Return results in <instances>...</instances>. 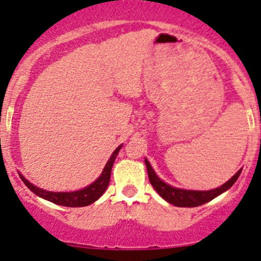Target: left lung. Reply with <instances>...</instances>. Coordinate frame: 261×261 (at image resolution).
I'll list each match as a JSON object with an SVG mask.
<instances>
[{"label":"left lung","mask_w":261,"mask_h":261,"mask_svg":"<svg viewBox=\"0 0 261 261\" xmlns=\"http://www.w3.org/2000/svg\"><path fill=\"white\" fill-rule=\"evenodd\" d=\"M145 166H147L148 171V178L149 182L156 190L157 194L163 199H165L168 203L173 204L175 206H199L203 204L208 203V201L213 200L217 198L218 195H221L222 192L227 191L230 187L233 186L234 183L237 182L238 177L241 175L242 169H239L233 177L230 178L226 183H224L222 186L217 187V189L208 190V191H199V190H185V189H178V187L170 186L166 182H164L159 175L156 174V171L151 166L149 161L147 159L144 160Z\"/></svg>","instance_id":"obj_1"}]
</instances>
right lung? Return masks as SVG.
I'll return each mask as SVG.
<instances>
[{"label": "right lung", "instance_id": "add662e5", "mask_svg": "<svg viewBox=\"0 0 261 261\" xmlns=\"http://www.w3.org/2000/svg\"><path fill=\"white\" fill-rule=\"evenodd\" d=\"M122 145H118L116 148V151L112 153V156L109 157L108 163L105 164V168L102 169V173L98 175L97 179L95 182H92L91 185H88L87 187L81 190H76V191H70V192H55V191H46V190L40 189V187L32 185L30 180L25 179L22 174L20 178L24 182L25 186L31 190L35 195L40 196V198L45 199V200L51 201V203L58 204V205L62 206H72V208H76V206H86L90 205V204L95 203L100 196L105 192V190L108 189V185H109L110 180V173H112V168H113V164L116 161V157L118 154L119 149L122 148Z\"/></svg>", "mask_w": 261, "mask_h": 261}]
</instances>
